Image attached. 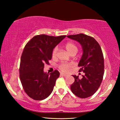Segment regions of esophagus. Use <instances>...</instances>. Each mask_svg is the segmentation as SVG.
<instances>
[{
    "mask_svg": "<svg viewBox=\"0 0 120 120\" xmlns=\"http://www.w3.org/2000/svg\"><path fill=\"white\" fill-rule=\"evenodd\" d=\"M60 75H61V76H64V77H67L68 76V75L64 74V73H62V72L60 73Z\"/></svg>",
    "mask_w": 120,
    "mask_h": 120,
    "instance_id": "esophagus-1",
    "label": "esophagus"
}]
</instances>
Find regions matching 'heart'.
Masks as SVG:
<instances>
[{"mask_svg": "<svg viewBox=\"0 0 120 120\" xmlns=\"http://www.w3.org/2000/svg\"><path fill=\"white\" fill-rule=\"evenodd\" d=\"M65 48L67 51L70 54L72 52H76L77 53V51H78V48H77V46L75 45V44L71 43V42H68V43H66L65 45ZM58 50V48L57 47L54 48V49L52 51V56L53 57H55L56 56ZM72 67L71 64H66V63H64V64H61L59 65V68L60 69L64 72H66L67 71Z\"/></svg>", "mask_w": 120, "mask_h": 120, "instance_id": "b5f03b06", "label": "heart"}]
</instances>
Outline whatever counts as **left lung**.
Segmentation results:
<instances>
[{
  "mask_svg": "<svg viewBox=\"0 0 120 120\" xmlns=\"http://www.w3.org/2000/svg\"><path fill=\"white\" fill-rule=\"evenodd\" d=\"M67 37L78 42L82 46L83 53L78 64L80 67L79 71L85 74L82 79L72 75L75 82L71 85V90L78 97L87 98L96 92L102 82L104 72L102 51L98 42L91 36L80 33Z\"/></svg>",
  "mask_w": 120,
  "mask_h": 120,
  "instance_id": "1",
  "label": "left lung"
}]
</instances>
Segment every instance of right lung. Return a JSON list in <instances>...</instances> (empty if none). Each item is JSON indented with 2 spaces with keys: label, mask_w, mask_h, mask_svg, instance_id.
<instances>
[{
  "label": "right lung",
  "mask_w": 120,
  "mask_h": 120,
  "mask_svg": "<svg viewBox=\"0 0 120 120\" xmlns=\"http://www.w3.org/2000/svg\"><path fill=\"white\" fill-rule=\"evenodd\" d=\"M66 36L36 35L24 49L20 63L19 78L24 91L34 100H43L52 92L60 73L58 70L50 74L44 72V64H49L53 49Z\"/></svg>",
  "instance_id": "1"
}]
</instances>
